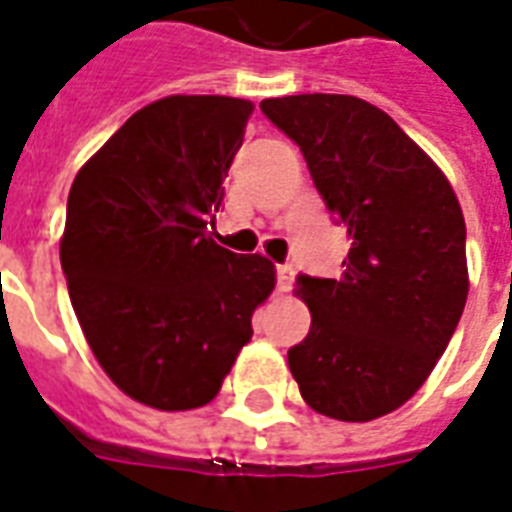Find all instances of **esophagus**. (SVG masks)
Wrapping results in <instances>:
<instances>
[{"label": "esophagus", "mask_w": 512, "mask_h": 512, "mask_svg": "<svg viewBox=\"0 0 512 512\" xmlns=\"http://www.w3.org/2000/svg\"><path fill=\"white\" fill-rule=\"evenodd\" d=\"M293 266L290 263H285V266H276V287L282 290V293H290L293 290Z\"/></svg>", "instance_id": "34e87169"}]
</instances>
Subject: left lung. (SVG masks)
<instances>
[{"label":"left lung","instance_id":"obj_1","mask_svg":"<svg viewBox=\"0 0 512 512\" xmlns=\"http://www.w3.org/2000/svg\"><path fill=\"white\" fill-rule=\"evenodd\" d=\"M260 108L301 146L347 227L339 279L298 276L312 328L287 352L301 396L350 423L399 410L426 382L467 304V227L445 173L377 105L293 94Z\"/></svg>","mask_w":512,"mask_h":512}]
</instances>
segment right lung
Returning a JSON list of instances; mask_svg holds the SVG:
<instances>
[{
	"label": "right lung",
	"mask_w": 512,
	"mask_h": 512,
	"mask_svg": "<svg viewBox=\"0 0 512 512\" xmlns=\"http://www.w3.org/2000/svg\"><path fill=\"white\" fill-rule=\"evenodd\" d=\"M252 111L219 94L151 102L70 187L59 257L75 317L105 374L154 410L217 396L276 285L271 260L208 236Z\"/></svg>",
	"instance_id": "obj_1"
}]
</instances>
